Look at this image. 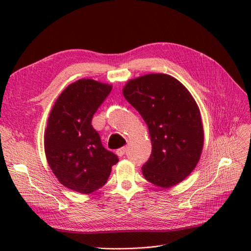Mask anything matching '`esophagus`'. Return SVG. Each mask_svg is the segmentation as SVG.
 <instances>
[{
    "label": "esophagus",
    "mask_w": 251,
    "mask_h": 251,
    "mask_svg": "<svg viewBox=\"0 0 251 251\" xmlns=\"http://www.w3.org/2000/svg\"><path fill=\"white\" fill-rule=\"evenodd\" d=\"M125 152H126V148H125V147L118 149V150L116 151V153H117L119 156H123V155L125 154Z\"/></svg>",
    "instance_id": "esophagus-1"
}]
</instances>
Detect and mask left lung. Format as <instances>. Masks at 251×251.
I'll return each mask as SVG.
<instances>
[{
  "label": "left lung",
  "instance_id": "left-lung-1",
  "mask_svg": "<svg viewBox=\"0 0 251 251\" xmlns=\"http://www.w3.org/2000/svg\"><path fill=\"white\" fill-rule=\"evenodd\" d=\"M123 96L149 128L152 150L142 167L144 178L162 188L175 186L201 159L204 133L199 105L185 86L164 73L130 79Z\"/></svg>",
  "mask_w": 251,
  "mask_h": 251
}]
</instances>
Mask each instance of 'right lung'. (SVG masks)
<instances>
[{
    "label": "right lung",
    "mask_w": 251,
    "mask_h": 251,
    "mask_svg": "<svg viewBox=\"0 0 251 251\" xmlns=\"http://www.w3.org/2000/svg\"><path fill=\"white\" fill-rule=\"evenodd\" d=\"M112 88L94 79H79L62 91L50 113L45 131L47 161L62 185L73 191H97L119 161L102 147L91 125L92 117Z\"/></svg>",
    "instance_id": "obj_1"
}]
</instances>
